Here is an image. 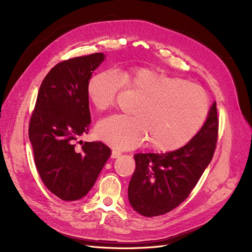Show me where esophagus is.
<instances>
[{
	"label": "esophagus",
	"mask_w": 252,
	"mask_h": 252,
	"mask_svg": "<svg viewBox=\"0 0 252 252\" xmlns=\"http://www.w3.org/2000/svg\"><path fill=\"white\" fill-rule=\"evenodd\" d=\"M119 155H121V152H118V151L113 150V151H112V153H111V158H117Z\"/></svg>",
	"instance_id": "34e87169"
}]
</instances>
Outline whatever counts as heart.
Here are the masks:
<instances>
[{
	"label": "heart",
	"mask_w": 252,
	"mask_h": 252,
	"mask_svg": "<svg viewBox=\"0 0 252 252\" xmlns=\"http://www.w3.org/2000/svg\"><path fill=\"white\" fill-rule=\"evenodd\" d=\"M126 87L142 96L136 116L111 115L96 128L98 138L115 149H133L150 140L155 150L175 151L192 141L206 122L210 103L201 87L147 67H130L123 74L101 71L91 77L87 94L103 111L112 107Z\"/></svg>",
	"instance_id": "b5f03b06"
}]
</instances>
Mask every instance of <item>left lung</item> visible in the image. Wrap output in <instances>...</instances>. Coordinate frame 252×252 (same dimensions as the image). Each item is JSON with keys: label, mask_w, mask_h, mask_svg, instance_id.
<instances>
[{"label": "left lung", "mask_w": 252, "mask_h": 252, "mask_svg": "<svg viewBox=\"0 0 252 252\" xmlns=\"http://www.w3.org/2000/svg\"><path fill=\"white\" fill-rule=\"evenodd\" d=\"M219 133L217 103L198 134L184 147L168 153H137L128 185V200L138 214L157 217L169 213L190 195L210 163Z\"/></svg>", "instance_id": "left-lung-1"}]
</instances>
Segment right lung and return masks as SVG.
<instances>
[{"label": "right lung", "mask_w": 252, "mask_h": 252, "mask_svg": "<svg viewBox=\"0 0 252 252\" xmlns=\"http://www.w3.org/2000/svg\"><path fill=\"white\" fill-rule=\"evenodd\" d=\"M104 58L95 53L56 64L39 87L31 117L29 136L38 175L64 201L85 197L111 155L100 141H79L82 146H76L91 124L88 83Z\"/></svg>", "instance_id": "add662e5"}]
</instances>
